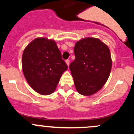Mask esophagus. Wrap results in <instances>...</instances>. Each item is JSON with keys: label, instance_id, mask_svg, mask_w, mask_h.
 <instances>
[{"label": "esophagus", "instance_id": "obj_1", "mask_svg": "<svg viewBox=\"0 0 134 134\" xmlns=\"http://www.w3.org/2000/svg\"><path fill=\"white\" fill-rule=\"evenodd\" d=\"M65 62H66V64H67V65L69 66V64H70V60H69V59L66 60H65Z\"/></svg>", "mask_w": 134, "mask_h": 134}]
</instances>
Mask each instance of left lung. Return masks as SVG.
Returning a JSON list of instances; mask_svg holds the SVG:
<instances>
[{
  "label": "left lung",
  "mask_w": 134,
  "mask_h": 134,
  "mask_svg": "<svg viewBox=\"0 0 134 134\" xmlns=\"http://www.w3.org/2000/svg\"><path fill=\"white\" fill-rule=\"evenodd\" d=\"M76 58L69 65L78 93L91 96L108 79L112 61L108 47L99 39L87 38L76 43Z\"/></svg>",
  "instance_id": "1"
}]
</instances>
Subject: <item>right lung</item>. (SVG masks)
<instances>
[{
	"mask_svg": "<svg viewBox=\"0 0 134 134\" xmlns=\"http://www.w3.org/2000/svg\"><path fill=\"white\" fill-rule=\"evenodd\" d=\"M22 67L30 86L43 95L54 91L63 72L68 69L56 43L45 38H36L26 47Z\"/></svg>",
	"mask_w": 134,
	"mask_h": 134,
	"instance_id": "obj_1",
	"label": "right lung"
}]
</instances>
